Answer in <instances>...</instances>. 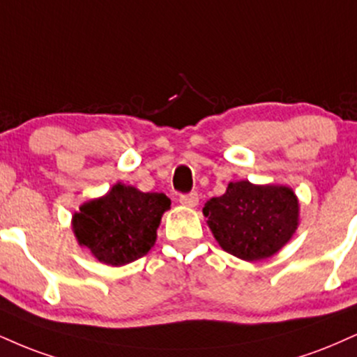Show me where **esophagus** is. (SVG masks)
Instances as JSON below:
<instances>
[{"label": "esophagus", "instance_id": "esophagus-1", "mask_svg": "<svg viewBox=\"0 0 357 357\" xmlns=\"http://www.w3.org/2000/svg\"><path fill=\"white\" fill-rule=\"evenodd\" d=\"M197 197L196 192H188V195H181L179 196V203L188 206V208H195V206L197 204Z\"/></svg>", "mask_w": 357, "mask_h": 357}]
</instances>
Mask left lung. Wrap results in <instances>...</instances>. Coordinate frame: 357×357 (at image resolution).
<instances>
[{
	"mask_svg": "<svg viewBox=\"0 0 357 357\" xmlns=\"http://www.w3.org/2000/svg\"><path fill=\"white\" fill-rule=\"evenodd\" d=\"M214 238L225 251L244 261L273 256L298 227V197L286 186L229 183L226 192L203 208Z\"/></svg>",
	"mask_w": 357,
	"mask_h": 357,
	"instance_id": "1",
	"label": "left lung"
}]
</instances>
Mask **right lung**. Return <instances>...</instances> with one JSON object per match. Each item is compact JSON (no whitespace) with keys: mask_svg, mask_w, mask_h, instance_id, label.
<instances>
[{"mask_svg":"<svg viewBox=\"0 0 357 357\" xmlns=\"http://www.w3.org/2000/svg\"><path fill=\"white\" fill-rule=\"evenodd\" d=\"M162 192H141L126 184H114L100 199H93L73 216V229L81 246L109 266L139 259L156 241L161 216L169 209Z\"/></svg>","mask_w":357,"mask_h":357,"instance_id":"right-lung-1","label":"right lung"}]
</instances>
